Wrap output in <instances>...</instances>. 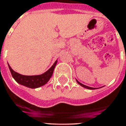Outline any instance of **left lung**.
I'll return each mask as SVG.
<instances>
[{
    "mask_svg": "<svg viewBox=\"0 0 126 126\" xmlns=\"http://www.w3.org/2000/svg\"><path fill=\"white\" fill-rule=\"evenodd\" d=\"M77 82L79 84V85H80L82 87H85V88H87V89H95V88H93V87H88V86H86V85H84L83 84H82L80 83V82H78V81L77 80Z\"/></svg>",
    "mask_w": 126,
    "mask_h": 126,
    "instance_id": "1",
    "label": "left lung"
}]
</instances>
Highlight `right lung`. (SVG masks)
<instances>
[{"mask_svg": "<svg viewBox=\"0 0 126 126\" xmlns=\"http://www.w3.org/2000/svg\"><path fill=\"white\" fill-rule=\"evenodd\" d=\"M57 62V61H55L54 64L46 72L39 76H23V75L15 72L14 70L10 67V65L8 64V66H9L10 72L12 73V76L18 83L30 87V88L34 89L41 87L48 82V81L49 80L50 78L53 75V71L56 66Z\"/></svg>", "mask_w": 126, "mask_h": 126, "instance_id": "1", "label": "right lung"}]
</instances>
